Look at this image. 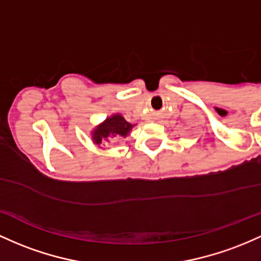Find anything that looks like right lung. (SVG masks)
<instances>
[{
    "instance_id": "1",
    "label": "right lung",
    "mask_w": 261,
    "mask_h": 261,
    "mask_svg": "<svg viewBox=\"0 0 261 261\" xmlns=\"http://www.w3.org/2000/svg\"><path fill=\"white\" fill-rule=\"evenodd\" d=\"M133 124H130L129 122H127L124 119V117H122L119 113L113 115L106 118V121L102 122L101 124H98L91 132L92 140L95 144L99 145L101 143H103L105 140H108L110 137H127L129 134Z\"/></svg>"
}]
</instances>
